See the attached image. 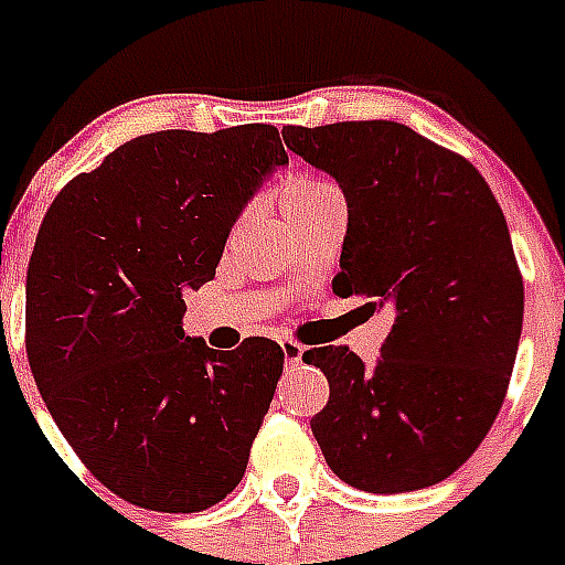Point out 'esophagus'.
<instances>
[{
    "instance_id": "obj_1",
    "label": "esophagus",
    "mask_w": 565,
    "mask_h": 565,
    "mask_svg": "<svg viewBox=\"0 0 565 565\" xmlns=\"http://www.w3.org/2000/svg\"><path fill=\"white\" fill-rule=\"evenodd\" d=\"M281 352H284V361L296 366L301 361V354H305V345H299L296 340H281Z\"/></svg>"
}]
</instances>
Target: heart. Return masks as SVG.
<instances>
[{
    "label": "heart",
    "instance_id": "obj_1",
    "mask_svg": "<svg viewBox=\"0 0 565 565\" xmlns=\"http://www.w3.org/2000/svg\"><path fill=\"white\" fill-rule=\"evenodd\" d=\"M328 190H334V188L326 184V181H292L290 188H287V193H284V204L299 202V199H310V195L328 193Z\"/></svg>",
    "mask_w": 565,
    "mask_h": 565
}]
</instances>
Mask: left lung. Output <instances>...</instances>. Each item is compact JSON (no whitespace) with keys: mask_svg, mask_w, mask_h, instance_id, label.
Returning <instances> with one entry per match:
<instances>
[{"mask_svg":"<svg viewBox=\"0 0 565 565\" xmlns=\"http://www.w3.org/2000/svg\"><path fill=\"white\" fill-rule=\"evenodd\" d=\"M281 135L345 195L334 292L393 313L372 366L343 345L301 354L331 384L310 430L358 490L434 487L481 446L516 363L525 290L508 220L472 163L402 122Z\"/></svg>","mask_w":565,"mask_h":565,"instance_id":"8db88e82","label":"left lung"}]
</instances>
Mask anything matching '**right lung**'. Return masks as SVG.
Masks as SVG:
<instances>
[{"instance_id":"right-lung-1","label":"right lung","mask_w":565,"mask_h":565,"mask_svg":"<svg viewBox=\"0 0 565 565\" xmlns=\"http://www.w3.org/2000/svg\"><path fill=\"white\" fill-rule=\"evenodd\" d=\"M287 167L275 126L154 131L70 181L25 278V349L52 419L119 499L195 513L246 472L284 370L281 345L234 352L184 334L234 222Z\"/></svg>"}]
</instances>
